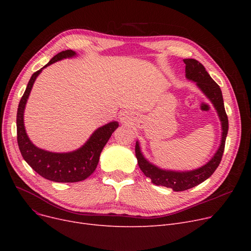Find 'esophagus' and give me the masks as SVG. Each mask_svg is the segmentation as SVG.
<instances>
[{"label": "esophagus", "mask_w": 251, "mask_h": 251, "mask_svg": "<svg viewBox=\"0 0 251 251\" xmlns=\"http://www.w3.org/2000/svg\"><path fill=\"white\" fill-rule=\"evenodd\" d=\"M120 120H121L122 122H124V123L131 121V115H130V113H129L128 111L122 112V113L120 114Z\"/></svg>", "instance_id": "esophagus-1"}]
</instances>
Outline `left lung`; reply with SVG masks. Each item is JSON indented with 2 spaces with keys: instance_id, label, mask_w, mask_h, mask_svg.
Returning <instances> with one entry per match:
<instances>
[{
  "instance_id": "1",
  "label": "left lung",
  "mask_w": 251,
  "mask_h": 251,
  "mask_svg": "<svg viewBox=\"0 0 251 251\" xmlns=\"http://www.w3.org/2000/svg\"><path fill=\"white\" fill-rule=\"evenodd\" d=\"M185 63V72L186 77L190 80L196 82L203 94L213 102L216 108L220 120L222 122V141L221 146L214 155V157L207 164L202 166L200 169H196L189 172H174V171H166L159 169L157 167L151 165L148 162L142 155L139 144L136 142L135 146V154L137 157V163L143 174L149 177L151 182L155 185H161L168 188H172L174 191H184L190 189L199 184L202 183L208 177L213 175V173L220 165L222 161V156L225 150V142L228 134V116L224 107V100L220 86L215 82L214 79L209 76L205 70L204 66L194 59H185L183 60Z\"/></svg>"
}]
</instances>
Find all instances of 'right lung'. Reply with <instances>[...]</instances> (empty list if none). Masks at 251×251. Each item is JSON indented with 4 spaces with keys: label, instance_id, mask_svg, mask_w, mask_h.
I'll list each match as a JSON object with an SVG mask.
<instances>
[{
    "label": "right lung",
    "instance_id": "right-lung-1",
    "mask_svg": "<svg viewBox=\"0 0 251 251\" xmlns=\"http://www.w3.org/2000/svg\"><path fill=\"white\" fill-rule=\"evenodd\" d=\"M75 55L76 52L72 50H63L54 58H51L50 61L42 69L34 72L20 100L17 110V141L23 159L37 174L45 179L54 182L72 183L82 181L89 177L95 172L100 161V154L105 143L108 142L112 133L119 126L118 122H111L102 127H100L92 133L90 138L82 148L72 152H50L36 148L29 140L27 134L25 132L23 114L26 101H27L36 77L47 66Z\"/></svg>",
    "mask_w": 251,
    "mask_h": 251
}]
</instances>
